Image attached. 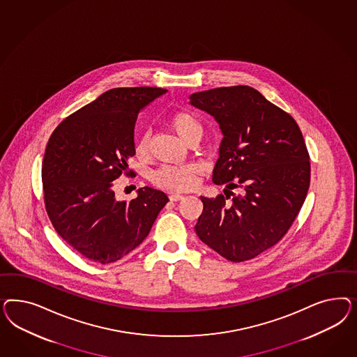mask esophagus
<instances>
[{
  "mask_svg": "<svg viewBox=\"0 0 357 357\" xmlns=\"http://www.w3.org/2000/svg\"><path fill=\"white\" fill-rule=\"evenodd\" d=\"M169 197H170V200H172V202H178V200H182L184 196L181 194H170Z\"/></svg>",
  "mask_w": 357,
  "mask_h": 357,
  "instance_id": "obj_1",
  "label": "esophagus"
}]
</instances>
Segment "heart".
Returning <instances> with one entry per match:
<instances>
[{"label": "heart", "mask_w": 357, "mask_h": 357, "mask_svg": "<svg viewBox=\"0 0 357 357\" xmlns=\"http://www.w3.org/2000/svg\"><path fill=\"white\" fill-rule=\"evenodd\" d=\"M166 123L172 130L184 141L190 142L203 133L202 121L197 116L187 109H176L172 112ZM135 153L139 160H146L149 157V136L142 133L135 144ZM200 166L196 163H188L182 166H162L151 175V181L157 187L172 191H187L194 188L197 182Z\"/></svg>", "instance_id": "heart-1"}]
</instances>
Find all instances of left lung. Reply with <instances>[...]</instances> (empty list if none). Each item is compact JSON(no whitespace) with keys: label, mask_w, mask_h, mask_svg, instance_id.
<instances>
[{"label":"left lung","mask_w":357,"mask_h":357,"mask_svg":"<svg viewBox=\"0 0 357 357\" xmlns=\"http://www.w3.org/2000/svg\"><path fill=\"white\" fill-rule=\"evenodd\" d=\"M191 105L212 114L224 133L212 181L229 188L200 197L196 234L225 259H254L280 242L306 199L310 161L301 130L246 85L194 93Z\"/></svg>","instance_id":"8db88e82"}]
</instances>
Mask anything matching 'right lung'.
<instances>
[{
	"mask_svg": "<svg viewBox=\"0 0 357 357\" xmlns=\"http://www.w3.org/2000/svg\"><path fill=\"white\" fill-rule=\"evenodd\" d=\"M161 87H116L103 93L52 132L42 163L44 206L54 230L81 255L100 264L121 259L148 237L169 202L142 187L130 202H116L112 182L133 176V130L140 108L162 96Z\"/></svg>",
	"mask_w": 357,
	"mask_h": 357,
	"instance_id": "obj_1",
	"label": "right lung"
}]
</instances>
